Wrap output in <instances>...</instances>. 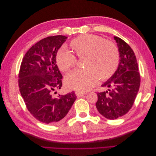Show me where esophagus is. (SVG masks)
<instances>
[{
	"label": "esophagus",
	"mask_w": 156,
	"mask_h": 156,
	"mask_svg": "<svg viewBox=\"0 0 156 156\" xmlns=\"http://www.w3.org/2000/svg\"><path fill=\"white\" fill-rule=\"evenodd\" d=\"M86 93H83V92H76V96L79 98V97H81L84 95H85Z\"/></svg>",
	"instance_id": "1"
}]
</instances>
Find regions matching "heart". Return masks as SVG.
Here are the masks:
<instances>
[{
    "label": "heart",
    "instance_id": "b5f03b06",
    "mask_svg": "<svg viewBox=\"0 0 156 156\" xmlns=\"http://www.w3.org/2000/svg\"><path fill=\"white\" fill-rule=\"evenodd\" d=\"M70 47L79 58H84V70H76L65 79L66 87L79 92L88 90L98 84L100 77L107 80L115 73L119 63V51L110 41L94 34H83L70 42ZM59 69L67 72L74 68L77 58L65 49L60 50L56 56Z\"/></svg>",
    "mask_w": 156,
    "mask_h": 156
}]
</instances>
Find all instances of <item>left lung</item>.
I'll return each instance as SVG.
<instances>
[{
	"instance_id": "8db88e82",
	"label": "left lung",
	"mask_w": 156,
	"mask_h": 156,
	"mask_svg": "<svg viewBox=\"0 0 156 156\" xmlns=\"http://www.w3.org/2000/svg\"><path fill=\"white\" fill-rule=\"evenodd\" d=\"M120 54V63L115 74L102 84L110 88L98 92L96 106L100 114L109 120L126 115L133 106L140 87V76L136 56L131 47L115 36Z\"/></svg>"
}]
</instances>
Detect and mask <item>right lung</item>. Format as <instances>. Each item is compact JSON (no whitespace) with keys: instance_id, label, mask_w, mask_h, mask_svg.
Returning <instances> with one entry per match:
<instances>
[{"instance_id":"add662e5","label":"right lung","mask_w":156,"mask_h":156,"mask_svg":"<svg viewBox=\"0 0 156 156\" xmlns=\"http://www.w3.org/2000/svg\"><path fill=\"white\" fill-rule=\"evenodd\" d=\"M66 39L58 35L41 40L27 52L21 64L18 83L23 100L30 114L45 124L62 120L77 98L74 92L57 98L52 95L62 87L56 56Z\"/></svg>"}]
</instances>
